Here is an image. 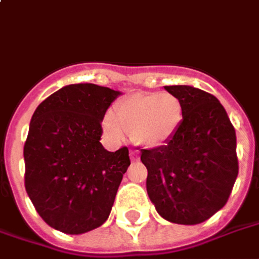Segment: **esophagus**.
<instances>
[{"label": "esophagus", "instance_id": "obj_1", "mask_svg": "<svg viewBox=\"0 0 259 259\" xmlns=\"http://www.w3.org/2000/svg\"><path fill=\"white\" fill-rule=\"evenodd\" d=\"M130 159H132L133 162L139 160V159H140L139 151H136V149H130Z\"/></svg>", "mask_w": 259, "mask_h": 259}]
</instances>
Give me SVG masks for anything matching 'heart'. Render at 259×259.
Here are the masks:
<instances>
[{"label":"heart","mask_w":259,"mask_h":259,"mask_svg":"<svg viewBox=\"0 0 259 259\" xmlns=\"http://www.w3.org/2000/svg\"><path fill=\"white\" fill-rule=\"evenodd\" d=\"M183 118V103L173 93H133L115 104L104 127L115 140L123 139L126 130L136 144L154 148L173 139Z\"/></svg>","instance_id":"obj_1"}]
</instances>
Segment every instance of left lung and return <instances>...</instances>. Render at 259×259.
<instances>
[{
  "label": "left lung",
  "instance_id": "obj_1",
  "mask_svg": "<svg viewBox=\"0 0 259 259\" xmlns=\"http://www.w3.org/2000/svg\"><path fill=\"white\" fill-rule=\"evenodd\" d=\"M164 89L183 103L184 118L166 144L140 149L147 192L164 220L196 225L229 199L239 173L236 133L217 97L187 85Z\"/></svg>",
  "mask_w": 259,
  "mask_h": 259
}]
</instances>
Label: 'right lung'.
Instances as JSON below:
<instances>
[{
    "instance_id": "right-lung-1",
    "label": "right lung",
    "mask_w": 259,
    "mask_h": 259,
    "mask_svg": "<svg viewBox=\"0 0 259 259\" xmlns=\"http://www.w3.org/2000/svg\"><path fill=\"white\" fill-rule=\"evenodd\" d=\"M120 93L95 83L61 88L38 105L24 143V187L48 225L79 235L103 225L130 164L101 145V120Z\"/></svg>"
}]
</instances>
